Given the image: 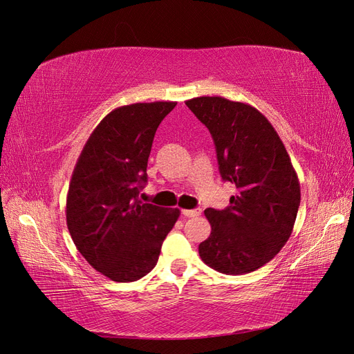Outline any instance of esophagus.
I'll list each match as a JSON object with an SVG mask.
<instances>
[{
  "label": "esophagus",
  "mask_w": 354,
  "mask_h": 354,
  "mask_svg": "<svg viewBox=\"0 0 354 354\" xmlns=\"http://www.w3.org/2000/svg\"><path fill=\"white\" fill-rule=\"evenodd\" d=\"M181 214H183L185 217H198L201 214V209L199 208H195V209H181Z\"/></svg>",
  "instance_id": "1"
}]
</instances>
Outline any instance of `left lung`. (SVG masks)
<instances>
[{
    "label": "left lung",
    "instance_id": "left-lung-1",
    "mask_svg": "<svg viewBox=\"0 0 354 354\" xmlns=\"http://www.w3.org/2000/svg\"><path fill=\"white\" fill-rule=\"evenodd\" d=\"M187 108L216 145L220 176L236 186L224 209H205L211 234L199 245L202 261L224 274L260 269L292 233L299 183L291 159L269 120L250 104L195 97Z\"/></svg>",
    "mask_w": 354,
    "mask_h": 354
}]
</instances>
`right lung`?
<instances>
[{"mask_svg":"<svg viewBox=\"0 0 354 354\" xmlns=\"http://www.w3.org/2000/svg\"><path fill=\"white\" fill-rule=\"evenodd\" d=\"M176 102L116 108L94 128L73 168L66 224L81 255L115 282L142 279L180 209L138 201L159 124Z\"/></svg>","mask_w":354,"mask_h":354,"instance_id":"add662e5","label":"right lung"}]
</instances>
